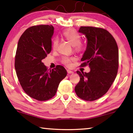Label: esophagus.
I'll list each match as a JSON object with an SVG mask.
<instances>
[{"mask_svg": "<svg viewBox=\"0 0 133 133\" xmlns=\"http://www.w3.org/2000/svg\"><path fill=\"white\" fill-rule=\"evenodd\" d=\"M67 73H68L69 74H72V73H73L74 72L73 71H71V70H67Z\"/></svg>", "mask_w": 133, "mask_h": 133, "instance_id": "1", "label": "esophagus"}]
</instances>
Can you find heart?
I'll return each mask as SVG.
<instances>
[{
  "label": "heart",
  "instance_id": "1",
  "mask_svg": "<svg viewBox=\"0 0 133 133\" xmlns=\"http://www.w3.org/2000/svg\"><path fill=\"white\" fill-rule=\"evenodd\" d=\"M63 37L67 42L73 46L75 50L77 52L80 53L84 50V44L81 43V36L77 31L73 29H67L64 31L62 33ZM58 44V40L55 39L53 40L52 47L54 50L57 48ZM75 60L74 57H63L62 62L67 66H70L71 64V62Z\"/></svg>",
  "mask_w": 133,
  "mask_h": 133
}]
</instances>
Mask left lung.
I'll return each mask as SVG.
<instances>
[{
	"label": "left lung",
	"mask_w": 133,
	"mask_h": 133,
	"mask_svg": "<svg viewBox=\"0 0 133 133\" xmlns=\"http://www.w3.org/2000/svg\"><path fill=\"white\" fill-rule=\"evenodd\" d=\"M78 31L85 35L87 41L81 66L88 65L90 71H77L80 80L75 90L78 97L94 101L104 95L115 80L118 68V49L114 38L104 29L82 26Z\"/></svg>",
	"instance_id": "obj_1"
}]
</instances>
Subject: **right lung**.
Here are the masks:
<instances>
[{
	"mask_svg": "<svg viewBox=\"0 0 133 133\" xmlns=\"http://www.w3.org/2000/svg\"><path fill=\"white\" fill-rule=\"evenodd\" d=\"M52 25L33 26L20 37L15 56V67L22 89L30 97L39 101L55 96L60 82L66 77L64 67L57 65L48 70L42 62L51 50Z\"/></svg>",
	"mask_w": 133,
	"mask_h": 133,
	"instance_id": "add662e5",
	"label": "right lung"
}]
</instances>
